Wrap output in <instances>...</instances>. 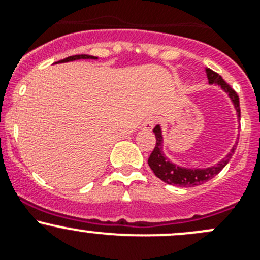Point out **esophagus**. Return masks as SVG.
Instances as JSON below:
<instances>
[{
	"instance_id": "esophagus-1",
	"label": "esophagus",
	"mask_w": 260,
	"mask_h": 260,
	"mask_svg": "<svg viewBox=\"0 0 260 260\" xmlns=\"http://www.w3.org/2000/svg\"><path fill=\"white\" fill-rule=\"evenodd\" d=\"M154 126H155V120H154L153 117H149V119H146L145 121H144L143 126L141 127L146 131H151L154 129Z\"/></svg>"
}]
</instances>
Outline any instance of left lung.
I'll return each mask as SVG.
<instances>
[{"instance_id": "obj_1", "label": "left lung", "mask_w": 260, "mask_h": 260, "mask_svg": "<svg viewBox=\"0 0 260 260\" xmlns=\"http://www.w3.org/2000/svg\"><path fill=\"white\" fill-rule=\"evenodd\" d=\"M206 76L209 79V84H217L221 87L223 92L230 97L234 107L236 110L238 119H240V105H239V96L236 92L226 83L222 79V77L218 76L216 72L211 71L210 68H206ZM154 134H155L156 143L154 146V150L151 151L150 156L148 159V164L159 179H161L166 183L172 184V186L178 187H196L205 182L210 181L214 178L216 174L222 171L223 167L229 163V160L233 156L235 151L236 145H233L230 153L221 159L217 164H214L211 167L206 168H189V167H182L178 164L173 163L169 158H167L163 151V134H161L160 125H156L154 127Z\"/></svg>"}]
</instances>
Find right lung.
Listing matches in <instances>:
<instances>
[{"label":"right lung","instance_id":"right-lung-1","mask_svg":"<svg viewBox=\"0 0 260 260\" xmlns=\"http://www.w3.org/2000/svg\"><path fill=\"white\" fill-rule=\"evenodd\" d=\"M78 59H97V56L87 55V54H79V55H72V56H68V58H66V59H61V60L56 61V63H67V61L78 60Z\"/></svg>","mask_w":260,"mask_h":260}]
</instances>
